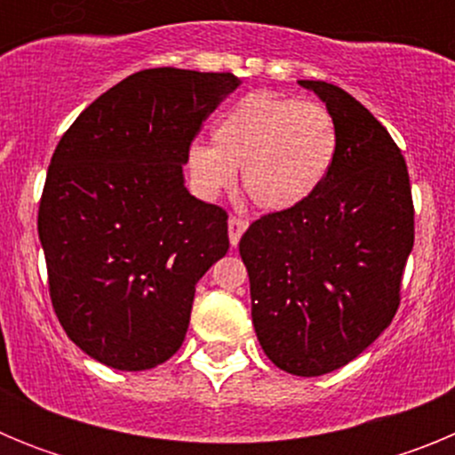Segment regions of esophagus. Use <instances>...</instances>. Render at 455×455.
Masks as SVG:
<instances>
[{
  "instance_id": "esophagus-1",
  "label": "esophagus",
  "mask_w": 455,
  "mask_h": 455,
  "mask_svg": "<svg viewBox=\"0 0 455 455\" xmlns=\"http://www.w3.org/2000/svg\"><path fill=\"white\" fill-rule=\"evenodd\" d=\"M246 228H248V220H243V219H236L235 216V219L228 220V235H230L232 246H236V243H239L241 235L246 232Z\"/></svg>"
}]
</instances>
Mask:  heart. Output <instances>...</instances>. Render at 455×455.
<instances>
[{
  "instance_id": "b5f03b06",
  "label": "heart",
  "mask_w": 455,
  "mask_h": 455,
  "mask_svg": "<svg viewBox=\"0 0 455 455\" xmlns=\"http://www.w3.org/2000/svg\"><path fill=\"white\" fill-rule=\"evenodd\" d=\"M214 146L193 143L188 171L204 196L241 182L264 212H287L319 191L337 155V127L312 100L257 91L232 104L214 124Z\"/></svg>"
}]
</instances>
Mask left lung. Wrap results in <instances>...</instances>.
<instances>
[{
    "label": "left lung",
    "mask_w": 455,
    "mask_h": 455,
    "mask_svg": "<svg viewBox=\"0 0 455 455\" xmlns=\"http://www.w3.org/2000/svg\"><path fill=\"white\" fill-rule=\"evenodd\" d=\"M299 84L335 120V162L312 198L255 220L239 252L264 353L309 378L355 360L392 323L415 209L403 155L369 108L335 84Z\"/></svg>",
    "instance_id": "1"
}]
</instances>
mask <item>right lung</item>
Instances as JSON below:
<instances>
[{
  "label": "right lung",
  "instance_id": "obj_1",
  "mask_svg": "<svg viewBox=\"0 0 455 455\" xmlns=\"http://www.w3.org/2000/svg\"><path fill=\"white\" fill-rule=\"evenodd\" d=\"M232 72L140 70L61 136L38 209L50 296L86 355L146 371L178 353L196 284L230 248L228 214L193 198L182 166Z\"/></svg>",
  "mask_w": 455,
  "mask_h": 455
}]
</instances>
